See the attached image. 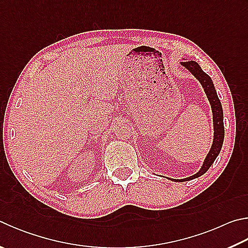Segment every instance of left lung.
<instances>
[{"label":"left lung","instance_id":"1","mask_svg":"<svg viewBox=\"0 0 248 248\" xmlns=\"http://www.w3.org/2000/svg\"><path fill=\"white\" fill-rule=\"evenodd\" d=\"M181 65L183 67H186V68L190 71V73L194 76L197 80L200 81L202 87L204 88V91L206 93L207 97H208V101H209L210 106H211V110H213L214 142H213V145H211L209 153L206 156L204 164H202V168L200 169L199 172L191 175V177L186 178V179H181V180L171 179V180H174L175 182L188 181V180L199 178V177H201V175L204 174L206 171L210 168V166L214 164V161L216 160L217 156L219 155L220 151H221L223 139H224L222 106H221V103H220V100L217 95V92H216V90H215V85L213 83V80H211V78L208 75L202 70L200 65L194 61H184V62H181Z\"/></svg>","mask_w":248,"mask_h":248}]
</instances>
